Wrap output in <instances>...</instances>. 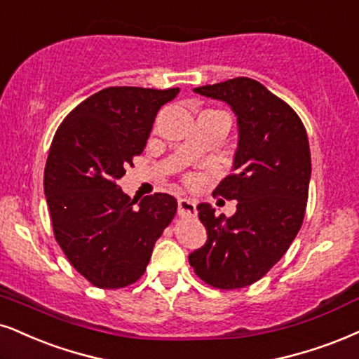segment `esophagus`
<instances>
[{
	"label": "esophagus",
	"mask_w": 359,
	"mask_h": 359,
	"mask_svg": "<svg viewBox=\"0 0 359 359\" xmlns=\"http://www.w3.org/2000/svg\"><path fill=\"white\" fill-rule=\"evenodd\" d=\"M178 215L181 218H189V216L196 215V201L191 200V198H180Z\"/></svg>",
	"instance_id": "esophagus-1"
}]
</instances>
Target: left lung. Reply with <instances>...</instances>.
<instances>
[{
  "instance_id": "8db88e82",
  "label": "left lung",
  "mask_w": 359,
  "mask_h": 359,
  "mask_svg": "<svg viewBox=\"0 0 359 359\" xmlns=\"http://www.w3.org/2000/svg\"><path fill=\"white\" fill-rule=\"evenodd\" d=\"M194 91L231 106L240 143L233 175L213 193L238 201L236 213L216 216L210 205H198L208 241L189 255V264L206 285L240 290L261 280L302 228L311 176L308 135L294 109L256 79L233 78Z\"/></svg>"
}]
</instances>
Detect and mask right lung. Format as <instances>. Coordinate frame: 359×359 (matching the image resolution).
Returning <instances> with one entry per match:
<instances>
[{"instance_id":"add662e5","label":"right lung","mask_w":359,"mask_h":359,"mask_svg":"<svg viewBox=\"0 0 359 359\" xmlns=\"http://www.w3.org/2000/svg\"><path fill=\"white\" fill-rule=\"evenodd\" d=\"M180 88L111 86L63 119L44 166L53 233L72 266L93 286L118 290L146 271L154 243L175 218L171 194L138 200L116 180L143 153L154 118Z\"/></svg>"}]
</instances>
